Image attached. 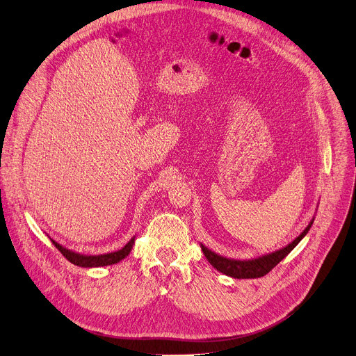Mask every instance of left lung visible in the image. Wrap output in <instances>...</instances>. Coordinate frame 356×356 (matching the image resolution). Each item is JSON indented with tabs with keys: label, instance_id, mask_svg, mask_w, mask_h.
Returning <instances> with one entry per match:
<instances>
[{
	"label": "left lung",
	"instance_id": "obj_1",
	"mask_svg": "<svg viewBox=\"0 0 356 356\" xmlns=\"http://www.w3.org/2000/svg\"><path fill=\"white\" fill-rule=\"evenodd\" d=\"M314 222V218L311 219V222L307 225L305 229L298 235L291 244H288L286 247H283L280 250H276L273 252H268L261 255V257L257 259H251V260H236V259H227L223 257V255L216 254L215 251L209 250L206 245H202V251L206 255L207 261L215 267L218 272L231 276L235 279H255V277H261L264 275H267L270 270H272L276 264H279L286 255L301 243V239L308 234L309 227Z\"/></svg>",
	"mask_w": 356,
	"mask_h": 356
}]
</instances>
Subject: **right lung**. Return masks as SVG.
I'll return each instance as SVG.
<instances>
[{
  "label": "right lung",
  "mask_w": 356,
  "mask_h": 356,
  "mask_svg": "<svg viewBox=\"0 0 356 356\" xmlns=\"http://www.w3.org/2000/svg\"><path fill=\"white\" fill-rule=\"evenodd\" d=\"M52 244L60 250V252L64 255V257L79 267H101V266H111V264H117L121 260H124L127 255H129L133 250L136 236H133L129 243H127L121 250L113 251V252H106V254H97V255H89V254H80L73 250H68L63 247L61 244L56 243V241L51 239Z\"/></svg>",
  "instance_id": "1"
}]
</instances>
